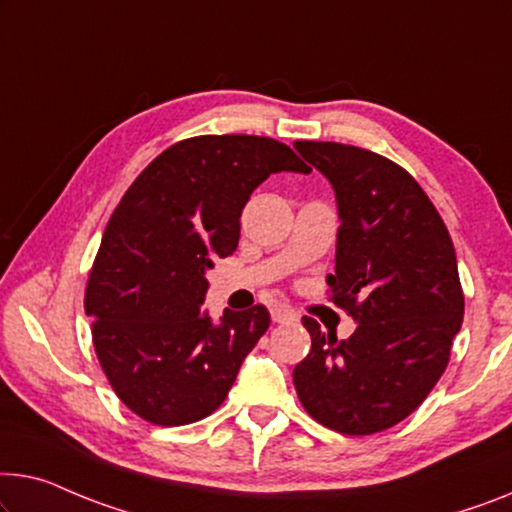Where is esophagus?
<instances>
[{
    "label": "esophagus",
    "instance_id": "34e87169",
    "mask_svg": "<svg viewBox=\"0 0 512 512\" xmlns=\"http://www.w3.org/2000/svg\"><path fill=\"white\" fill-rule=\"evenodd\" d=\"M271 319L276 324H287V322H292L294 319V312L287 308V305H273L271 308Z\"/></svg>",
    "mask_w": 512,
    "mask_h": 512
}]
</instances>
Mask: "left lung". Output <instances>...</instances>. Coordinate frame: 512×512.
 <instances>
[{
  "label": "left lung",
  "mask_w": 512,
  "mask_h": 512,
  "mask_svg": "<svg viewBox=\"0 0 512 512\" xmlns=\"http://www.w3.org/2000/svg\"><path fill=\"white\" fill-rule=\"evenodd\" d=\"M331 181L340 230L331 301L358 324L347 340L303 326L310 354L294 368L303 409L340 434H375L421 407L451 358L464 317L455 248L407 170L375 151L296 142Z\"/></svg>",
  "instance_id": "1"
}]
</instances>
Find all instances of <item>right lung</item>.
<instances>
[{"instance_id":"1","label":"right lung","mask_w":512,"mask_h":512,"mask_svg":"<svg viewBox=\"0 0 512 512\" xmlns=\"http://www.w3.org/2000/svg\"><path fill=\"white\" fill-rule=\"evenodd\" d=\"M276 172L310 167L259 135H200L144 167L105 227L85 312L98 363L117 398L154 425L213 414L271 324L264 305L202 310L213 259L239 246L241 211Z\"/></svg>"}]
</instances>
